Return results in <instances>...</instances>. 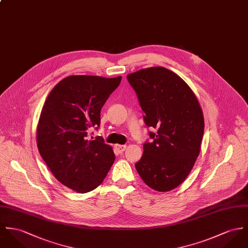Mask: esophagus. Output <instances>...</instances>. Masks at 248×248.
I'll list each match as a JSON object with an SVG mask.
<instances>
[{
  "mask_svg": "<svg viewBox=\"0 0 248 248\" xmlns=\"http://www.w3.org/2000/svg\"><path fill=\"white\" fill-rule=\"evenodd\" d=\"M115 148H116V150L118 152L123 153L126 149V146L125 145H122V144H115Z\"/></svg>",
  "mask_w": 248,
  "mask_h": 248,
  "instance_id": "1",
  "label": "esophagus"
}]
</instances>
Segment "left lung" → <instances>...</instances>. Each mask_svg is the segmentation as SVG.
Returning a JSON list of instances; mask_svg holds the SVG:
<instances>
[{"mask_svg": "<svg viewBox=\"0 0 248 248\" xmlns=\"http://www.w3.org/2000/svg\"><path fill=\"white\" fill-rule=\"evenodd\" d=\"M127 80L139 98L151 142L135 164L144 183L153 190L169 191L189 175L199 155L204 134L200 104L188 84L163 67L129 74Z\"/></svg>", "mask_w": 248, "mask_h": 248, "instance_id": "8db88e82", "label": "left lung"}]
</instances>
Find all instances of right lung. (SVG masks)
<instances>
[{
    "mask_svg": "<svg viewBox=\"0 0 248 248\" xmlns=\"http://www.w3.org/2000/svg\"><path fill=\"white\" fill-rule=\"evenodd\" d=\"M121 80L67 77L43 105L37 127L38 152L57 180L77 192L96 189L114 162L111 146L101 137L87 136L92 127H99L101 109Z\"/></svg>",
    "mask_w": 248,
    "mask_h": 248,
    "instance_id": "obj_1",
    "label": "right lung"
}]
</instances>
